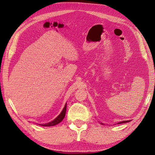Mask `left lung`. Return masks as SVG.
Masks as SVG:
<instances>
[{
  "label": "left lung",
  "mask_w": 155,
  "mask_h": 155,
  "mask_svg": "<svg viewBox=\"0 0 155 155\" xmlns=\"http://www.w3.org/2000/svg\"><path fill=\"white\" fill-rule=\"evenodd\" d=\"M130 122V120H127H127H126V121H122V122H118V123H117V124H122V123H127V122ZM101 124H103V123H101Z\"/></svg>",
  "instance_id": "left-lung-1"
}]
</instances>
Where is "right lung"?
I'll use <instances>...</instances> for the list:
<instances>
[{
	"label": "right lung",
	"instance_id": "1",
	"mask_svg": "<svg viewBox=\"0 0 155 155\" xmlns=\"http://www.w3.org/2000/svg\"><path fill=\"white\" fill-rule=\"evenodd\" d=\"M66 107H67V104H65L64 108L63 109L62 111L61 112L58 116H57L55 119L52 120V121L48 123H46V124H40V126H43V127H52V126H54L57 124H59V122H61L63 120H64L65 115V112H66Z\"/></svg>",
	"mask_w": 155,
	"mask_h": 155
}]
</instances>
